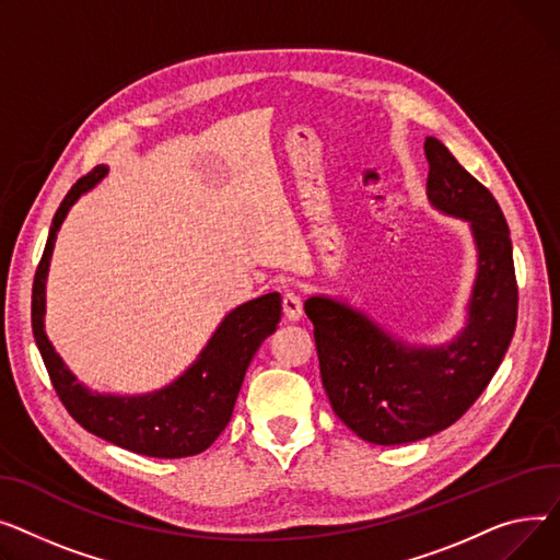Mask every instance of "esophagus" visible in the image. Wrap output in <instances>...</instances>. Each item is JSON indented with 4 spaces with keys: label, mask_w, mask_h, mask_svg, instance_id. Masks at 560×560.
I'll use <instances>...</instances> for the list:
<instances>
[{
    "label": "esophagus",
    "mask_w": 560,
    "mask_h": 560,
    "mask_svg": "<svg viewBox=\"0 0 560 560\" xmlns=\"http://www.w3.org/2000/svg\"><path fill=\"white\" fill-rule=\"evenodd\" d=\"M282 312L289 320H299L303 316V299L295 291H287L282 295Z\"/></svg>",
    "instance_id": "1"
}]
</instances>
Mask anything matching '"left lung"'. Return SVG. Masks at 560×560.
<instances>
[{"label": "left lung", "mask_w": 560, "mask_h": 560, "mask_svg": "<svg viewBox=\"0 0 560 560\" xmlns=\"http://www.w3.org/2000/svg\"><path fill=\"white\" fill-rule=\"evenodd\" d=\"M424 155L427 196L439 210L468 219L479 248L464 335L447 348L418 350L341 303L318 295L305 303L335 413L377 445L420 441L462 418L500 369L517 323L513 246L495 196L436 138L424 140Z\"/></svg>", "instance_id": "left-lung-1"}]
</instances>
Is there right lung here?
Here are the masks:
<instances>
[{"mask_svg": "<svg viewBox=\"0 0 560 560\" xmlns=\"http://www.w3.org/2000/svg\"><path fill=\"white\" fill-rule=\"evenodd\" d=\"M106 176L94 167L79 178L54 214L45 253L33 278L31 327L58 400L90 434L136 454L180 458L208 450L225 430L259 343L280 320V293L259 295L230 312L199 359L167 388L138 398L98 396L77 382L45 335V280L56 233L83 191Z\"/></svg>", "mask_w": 560, "mask_h": 560, "instance_id": "1", "label": "right lung"}]
</instances>
